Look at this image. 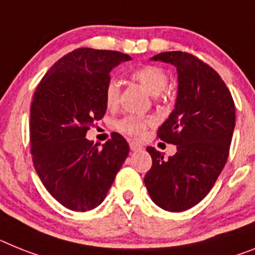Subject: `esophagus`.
<instances>
[{
    "mask_svg": "<svg viewBox=\"0 0 255 255\" xmlns=\"http://www.w3.org/2000/svg\"><path fill=\"white\" fill-rule=\"evenodd\" d=\"M129 147H131L132 151H137L142 149V145H141L140 142H137V141H131V142H129Z\"/></svg>",
    "mask_w": 255,
    "mask_h": 255,
    "instance_id": "obj_1",
    "label": "esophagus"
}]
</instances>
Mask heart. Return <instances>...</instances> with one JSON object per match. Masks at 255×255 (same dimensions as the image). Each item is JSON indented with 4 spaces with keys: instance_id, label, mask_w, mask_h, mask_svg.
Wrapping results in <instances>:
<instances>
[{
    "instance_id": "1",
    "label": "heart",
    "mask_w": 255,
    "mask_h": 255,
    "mask_svg": "<svg viewBox=\"0 0 255 255\" xmlns=\"http://www.w3.org/2000/svg\"><path fill=\"white\" fill-rule=\"evenodd\" d=\"M131 78L145 91L150 95L159 96L163 95L164 89L168 85V75L163 68L158 66L146 65L141 66L132 71ZM105 104L109 109H115L121 101V83L117 79H110L106 83L104 89ZM155 123V119L151 115H126L117 122L115 127L122 133L132 136V137H141L147 128Z\"/></svg>"
}]
</instances>
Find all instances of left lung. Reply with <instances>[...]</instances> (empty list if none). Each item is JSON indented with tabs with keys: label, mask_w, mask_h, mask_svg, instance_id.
<instances>
[{
	"label": "left lung",
	"mask_w": 255,
	"mask_h": 255,
	"mask_svg": "<svg viewBox=\"0 0 255 255\" xmlns=\"http://www.w3.org/2000/svg\"><path fill=\"white\" fill-rule=\"evenodd\" d=\"M151 59L177 68L176 105L157 131L158 138L176 145L177 151L164 158L147 146L153 163L144 183L154 204L180 213L204 200L226 166L236 122L235 102L219 74L193 54L164 51Z\"/></svg>",
	"instance_id": "left-lung-1"
}]
</instances>
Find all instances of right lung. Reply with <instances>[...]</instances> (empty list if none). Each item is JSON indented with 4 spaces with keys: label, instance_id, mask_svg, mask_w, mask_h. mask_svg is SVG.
<instances>
[{
    "label": "right lung",
    "instance_id": "obj_1",
    "mask_svg": "<svg viewBox=\"0 0 255 255\" xmlns=\"http://www.w3.org/2000/svg\"><path fill=\"white\" fill-rule=\"evenodd\" d=\"M129 59L121 51L76 49L51 66L32 98L33 166L49 193L72 211L101 204L129 153L117 132L102 149L85 138L106 113L104 89L110 71Z\"/></svg>",
    "mask_w": 255,
    "mask_h": 255
}]
</instances>
